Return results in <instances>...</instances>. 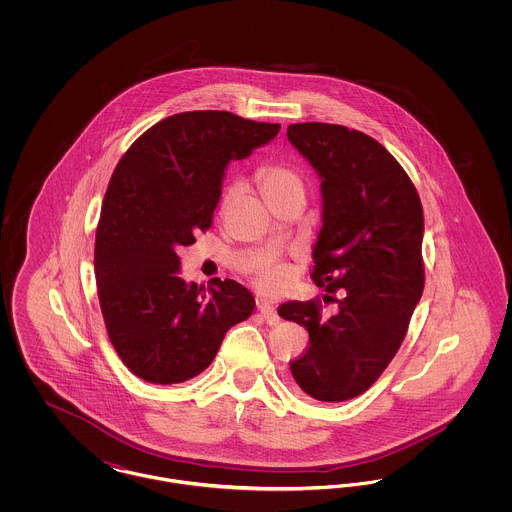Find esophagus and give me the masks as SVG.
<instances>
[{
    "label": "esophagus",
    "mask_w": 512,
    "mask_h": 512,
    "mask_svg": "<svg viewBox=\"0 0 512 512\" xmlns=\"http://www.w3.org/2000/svg\"><path fill=\"white\" fill-rule=\"evenodd\" d=\"M257 309H259L261 317L265 318V320H267V324H270V326H276V324L280 322V317H278L276 309H274L270 303H263V301H259V303H257Z\"/></svg>",
    "instance_id": "1"
}]
</instances>
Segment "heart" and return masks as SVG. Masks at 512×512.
Instances as JSON below:
<instances>
[{"mask_svg": "<svg viewBox=\"0 0 512 512\" xmlns=\"http://www.w3.org/2000/svg\"><path fill=\"white\" fill-rule=\"evenodd\" d=\"M259 186L261 192L265 195L267 201H274L286 195H303L305 197V182L303 178L293 171L292 167L286 165H270L259 172ZM238 192L236 186L228 188V192L224 194V203H228ZM288 278L286 268L282 267H265L261 268L259 276H257V284L263 292H276L284 286Z\"/></svg>", "mask_w": 512, "mask_h": 512, "instance_id": "obj_1", "label": "heart"}]
</instances>
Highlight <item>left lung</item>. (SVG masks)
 I'll list each match as a JSON object with an SVG mask.
<instances>
[{
  "label": "left lung",
  "instance_id": "obj_1",
  "mask_svg": "<svg viewBox=\"0 0 512 512\" xmlns=\"http://www.w3.org/2000/svg\"><path fill=\"white\" fill-rule=\"evenodd\" d=\"M288 140L320 178L313 278L343 297L332 317L317 301H288L278 315L305 326L311 340L290 365L295 386L338 403L368 390L407 334L424 290V215L407 172L374 138L340 124L297 122Z\"/></svg>",
  "mask_w": 512,
  "mask_h": 512
}]
</instances>
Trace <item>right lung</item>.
<instances>
[{"mask_svg": "<svg viewBox=\"0 0 512 512\" xmlns=\"http://www.w3.org/2000/svg\"><path fill=\"white\" fill-rule=\"evenodd\" d=\"M278 132L228 111H190L157 122L122 155L101 205L94 268L109 340L142 380L201 374L226 332L251 317L255 299L242 284H186L178 251L211 226L230 161Z\"/></svg>", "mask_w": 512, "mask_h": 512, "instance_id": "add662e5", "label": "right lung"}]
</instances>
